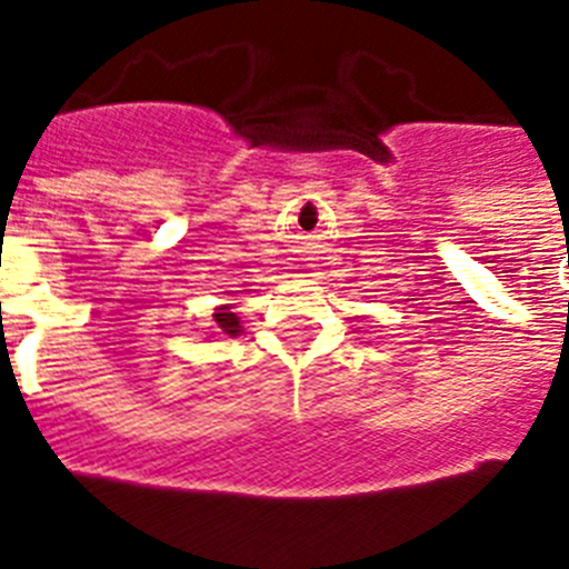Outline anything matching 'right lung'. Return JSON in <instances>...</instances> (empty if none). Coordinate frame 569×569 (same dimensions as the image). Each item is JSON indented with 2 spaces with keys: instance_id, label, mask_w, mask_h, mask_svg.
Instances as JSON below:
<instances>
[{
  "instance_id": "add662e5",
  "label": "right lung",
  "mask_w": 569,
  "mask_h": 569,
  "mask_svg": "<svg viewBox=\"0 0 569 569\" xmlns=\"http://www.w3.org/2000/svg\"><path fill=\"white\" fill-rule=\"evenodd\" d=\"M213 321H216V328L222 330V333L239 336V316L230 313V308H219V310H216Z\"/></svg>"
}]
</instances>
